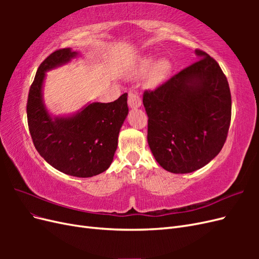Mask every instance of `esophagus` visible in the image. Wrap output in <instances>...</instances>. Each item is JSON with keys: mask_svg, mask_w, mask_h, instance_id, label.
<instances>
[{"mask_svg": "<svg viewBox=\"0 0 259 259\" xmlns=\"http://www.w3.org/2000/svg\"><path fill=\"white\" fill-rule=\"evenodd\" d=\"M128 106L131 108H139L142 106V98L135 92H130L128 93Z\"/></svg>", "mask_w": 259, "mask_h": 259, "instance_id": "1", "label": "esophagus"}]
</instances>
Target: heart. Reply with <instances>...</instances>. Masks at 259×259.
Segmentation results:
<instances>
[{"label":"heart","instance_id":"1","mask_svg":"<svg viewBox=\"0 0 259 259\" xmlns=\"http://www.w3.org/2000/svg\"><path fill=\"white\" fill-rule=\"evenodd\" d=\"M153 58L151 57H143L140 58L134 68V75L135 76H142L144 75L147 70L149 71L146 76V84L150 88L161 84L164 80L166 79L170 71V62L167 59H160L155 61L153 65Z\"/></svg>","mask_w":259,"mask_h":259}]
</instances>
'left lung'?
<instances>
[{
  "instance_id": "obj_1",
  "label": "left lung",
  "mask_w": 259,
  "mask_h": 259,
  "mask_svg": "<svg viewBox=\"0 0 259 259\" xmlns=\"http://www.w3.org/2000/svg\"><path fill=\"white\" fill-rule=\"evenodd\" d=\"M201 58L153 91H145L148 144L160 165L186 174L203 167L221 152L231 120L228 81L217 61Z\"/></svg>"
}]
</instances>
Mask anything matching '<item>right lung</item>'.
<instances>
[{
    "instance_id": "add662e5",
    "label": "right lung",
    "mask_w": 259,
    "mask_h": 259,
    "mask_svg": "<svg viewBox=\"0 0 259 259\" xmlns=\"http://www.w3.org/2000/svg\"><path fill=\"white\" fill-rule=\"evenodd\" d=\"M76 55L70 49H61L44 59L29 91L27 117L31 138L42 158L62 173L85 178L110 166L128 107L125 93L112 103H93L72 116L53 119L42 97L45 72L67 64Z\"/></svg>"
}]
</instances>
